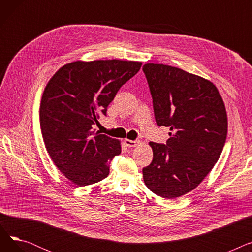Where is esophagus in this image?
<instances>
[{"mask_svg": "<svg viewBox=\"0 0 252 252\" xmlns=\"http://www.w3.org/2000/svg\"><path fill=\"white\" fill-rule=\"evenodd\" d=\"M125 143H126V146H128V147H136V146H138L140 142L139 141H133V140L126 139Z\"/></svg>", "mask_w": 252, "mask_h": 252, "instance_id": "obj_1", "label": "esophagus"}]
</instances>
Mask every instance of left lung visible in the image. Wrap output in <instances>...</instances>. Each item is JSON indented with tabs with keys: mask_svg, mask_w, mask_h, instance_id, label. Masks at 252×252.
<instances>
[{
	"mask_svg": "<svg viewBox=\"0 0 252 252\" xmlns=\"http://www.w3.org/2000/svg\"><path fill=\"white\" fill-rule=\"evenodd\" d=\"M158 126L165 144L150 142L152 162L143 168L145 185L156 195L177 198L199 185L213 169L227 138V112L207 79L164 64L143 66Z\"/></svg>",
	"mask_w": 252,
	"mask_h": 252,
	"instance_id": "8db88e82",
	"label": "left lung"
}]
</instances>
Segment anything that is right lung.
<instances>
[{"label": "right lung", "instance_id": "right-lung-1", "mask_svg": "<svg viewBox=\"0 0 252 252\" xmlns=\"http://www.w3.org/2000/svg\"><path fill=\"white\" fill-rule=\"evenodd\" d=\"M141 62L75 61L61 67L45 88L39 107L43 139L53 162L77 186L102 181L122 152L118 140L95 133L100 115L118 90L141 68Z\"/></svg>", "mask_w": 252, "mask_h": 252}]
</instances>
